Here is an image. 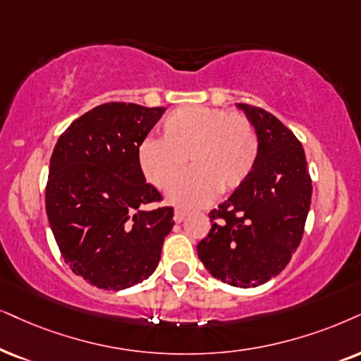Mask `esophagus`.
<instances>
[{
	"label": "esophagus",
	"instance_id": "34e87169",
	"mask_svg": "<svg viewBox=\"0 0 361 361\" xmlns=\"http://www.w3.org/2000/svg\"><path fill=\"white\" fill-rule=\"evenodd\" d=\"M186 214H188V213L183 212V209H176L175 216H173V220H175L176 223H181L186 218Z\"/></svg>",
	"mask_w": 361,
	"mask_h": 361
}]
</instances>
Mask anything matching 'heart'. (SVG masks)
I'll return each mask as SVG.
<instances>
[{
	"label": "heart",
	"mask_w": 361,
	"mask_h": 361,
	"mask_svg": "<svg viewBox=\"0 0 361 361\" xmlns=\"http://www.w3.org/2000/svg\"><path fill=\"white\" fill-rule=\"evenodd\" d=\"M258 136L245 115L221 108L185 106L161 123V138H145L138 145V165L149 183L171 188L186 165H193L178 180L171 200L180 207L207 204L214 195L240 188L258 159Z\"/></svg>",
	"instance_id": "heart-1"
}]
</instances>
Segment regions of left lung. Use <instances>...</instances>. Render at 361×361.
Instances as JSON below:
<instances>
[{
    "label": "left lung",
    "mask_w": 361,
    "mask_h": 361,
    "mask_svg": "<svg viewBox=\"0 0 361 361\" xmlns=\"http://www.w3.org/2000/svg\"><path fill=\"white\" fill-rule=\"evenodd\" d=\"M258 136L252 175L216 209L196 252L214 278L255 288L285 270L305 231L312 178L305 149L283 123L263 108L238 103Z\"/></svg>",
    "instance_id": "1"
}]
</instances>
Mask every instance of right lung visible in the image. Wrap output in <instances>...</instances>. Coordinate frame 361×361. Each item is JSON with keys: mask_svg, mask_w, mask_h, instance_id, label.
<instances>
[{"mask_svg": "<svg viewBox=\"0 0 361 361\" xmlns=\"http://www.w3.org/2000/svg\"><path fill=\"white\" fill-rule=\"evenodd\" d=\"M165 113L104 103L66 128L49 159L47 214L70 270L102 290H125L157 270L173 208L147 183L136 149Z\"/></svg>", "mask_w": 361, "mask_h": 361, "instance_id": "obj_1", "label": "right lung"}]
</instances>
